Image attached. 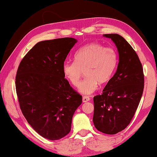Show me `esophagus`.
Instances as JSON below:
<instances>
[{
	"instance_id": "obj_1",
	"label": "esophagus",
	"mask_w": 157,
	"mask_h": 157,
	"mask_svg": "<svg viewBox=\"0 0 157 157\" xmlns=\"http://www.w3.org/2000/svg\"><path fill=\"white\" fill-rule=\"evenodd\" d=\"M82 99H83V102H87V101H89L90 100V98L89 97V96H83Z\"/></svg>"
}]
</instances>
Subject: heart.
<instances>
[{
	"label": "heart",
	"instance_id": "1",
	"mask_svg": "<svg viewBox=\"0 0 157 157\" xmlns=\"http://www.w3.org/2000/svg\"><path fill=\"white\" fill-rule=\"evenodd\" d=\"M117 63L118 56L114 49L91 43L76 51L74 63L63 64V73L66 79L77 87L85 72L86 78L79 86L78 91L89 95L96 91L98 83L104 84L110 80Z\"/></svg>",
	"mask_w": 157,
	"mask_h": 157
}]
</instances>
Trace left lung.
<instances>
[{"label": "left lung", "instance_id": "8db88e82", "mask_svg": "<svg viewBox=\"0 0 157 157\" xmlns=\"http://www.w3.org/2000/svg\"><path fill=\"white\" fill-rule=\"evenodd\" d=\"M117 47V70L103 90L94 97L93 121L99 132L115 134L126 128L134 117L144 86L143 68L138 55L119 34H105Z\"/></svg>", "mask_w": 157, "mask_h": 157}]
</instances>
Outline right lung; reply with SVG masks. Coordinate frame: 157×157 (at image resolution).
Returning <instances> with one entry per match:
<instances>
[{
  "label": "right lung",
  "mask_w": 157,
  "mask_h": 157,
  "mask_svg": "<svg viewBox=\"0 0 157 157\" xmlns=\"http://www.w3.org/2000/svg\"><path fill=\"white\" fill-rule=\"evenodd\" d=\"M77 40L62 38L38 42L21 61L16 76L19 106L40 136L58 140L71 131L82 96L71 86L63 66Z\"/></svg>",
  "instance_id": "right-lung-1"
}]
</instances>
